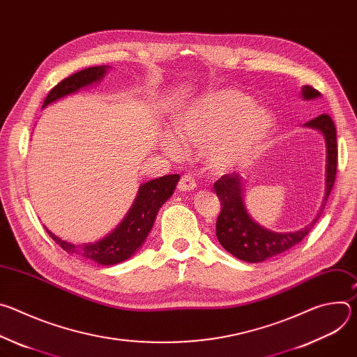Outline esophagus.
<instances>
[{
  "instance_id": "obj_1",
  "label": "esophagus",
  "mask_w": 357,
  "mask_h": 357,
  "mask_svg": "<svg viewBox=\"0 0 357 357\" xmlns=\"http://www.w3.org/2000/svg\"><path fill=\"white\" fill-rule=\"evenodd\" d=\"M195 186H196V182L193 181V178L190 175H183L178 183V190L190 192L195 189Z\"/></svg>"
}]
</instances>
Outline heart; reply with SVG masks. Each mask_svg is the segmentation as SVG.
Wrapping results in <instances>:
<instances>
[{
  "label": "heart",
  "instance_id": "obj_1",
  "mask_svg": "<svg viewBox=\"0 0 357 357\" xmlns=\"http://www.w3.org/2000/svg\"><path fill=\"white\" fill-rule=\"evenodd\" d=\"M182 142L205 146L203 158L215 174H227L256 161L266 151L273 132L274 117L247 94L237 90H218L195 98L175 119ZM169 155H182L176 137L162 141Z\"/></svg>",
  "mask_w": 357,
  "mask_h": 357
}]
</instances>
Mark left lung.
I'll list each match as a JSON object with an SVG mask.
<instances>
[{
  "mask_svg": "<svg viewBox=\"0 0 357 357\" xmlns=\"http://www.w3.org/2000/svg\"><path fill=\"white\" fill-rule=\"evenodd\" d=\"M303 100H315L321 93L311 86H303L301 90ZM303 127L318 130L326 144V168H325V197L317 218L305 227L278 233L264 229L254 222L244 205V188L240 174H227L218 179L213 185L220 200L222 211L216 222V237L219 243L231 256L247 263H261L299 244L318 222L326 205L329 193L333 188L337 168L336 128L333 120L328 114H321L314 120L305 123Z\"/></svg>",
  "mask_w": 357,
  "mask_h": 357,
  "instance_id": "1",
  "label": "left lung"
}]
</instances>
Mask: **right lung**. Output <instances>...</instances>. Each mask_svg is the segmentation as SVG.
I'll return each mask as SVG.
<instances>
[{
    "instance_id": "1",
    "label": "right lung",
    "mask_w": 357,
    "mask_h": 357,
    "mask_svg": "<svg viewBox=\"0 0 357 357\" xmlns=\"http://www.w3.org/2000/svg\"><path fill=\"white\" fill-rule=\"evenodd\" d=\"M109 69V66H93L63 79L59 84H56L49 91L47 97L43 101V107L79 91L80 89H84L94 83H100ZM179 178L181 176L178 174L165 175L142 183L138 189L137 197L134 199L132 206L130 208L121 223L106 237L94 243H69L59 238L46 227L45 229L56 244H59L65 251L75 254L77 257L101 266H114L123 263L132 257L135 251L144 244L152 226H154L158 211L172 196L176 183L179 182Z\"/></svg>"
}]
</instances>
